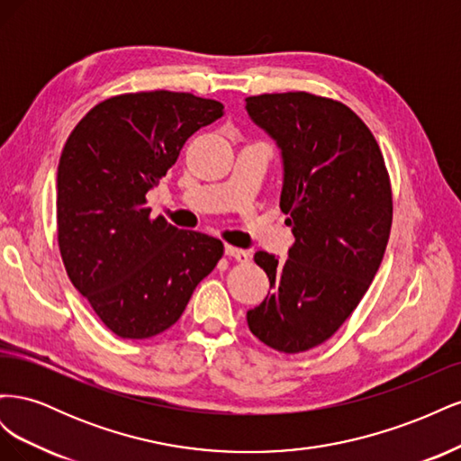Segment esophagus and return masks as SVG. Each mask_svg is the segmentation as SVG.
I'll list each match as a JSON object with an SVG mask.
<instances>
[{
  "instance_id": "obj_1",
  "label": "esophagus",
  "mask_w": 461,
  "mask_h": 461,
  "mask_svg": "<svg viewBox=\"0 0 461 461\" xmlns=\"http://www.w3.org/2000/svg\"><path fill=\"white\" fill-rule=\"evenodd\" d=\"M225 254H227L229 258H234L236 261H240V263L249 261V254L246 252V249L234 248V246H230V244H227V246H225Z\"/></svg>"
}]
</instances>
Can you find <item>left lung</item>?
I'll return each mask as SVG.
<instances>
[{
    "label": "left lung",
    "instance_id": "left-lung-1",
    "mask_svg": "<svg viewBox=\"0 0 461 461\" xmlns=\"http://www.w3.org/2000/svg\"><path fill=\"white\" fill-rule=\"evenodd\" d=\"M246 109L283 149L281 209L296 239L286 261L254 256L273 292L248 327L276 352H308L344 325L379 271L393 186L373 132L342 102L285 92L249 95Z\"/></svg>",
    "mask_w": 461,
    "mask_h": 461
}]
</instances>
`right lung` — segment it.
I'll return each instance as SVG.
<instances>
[{"instance_id":"add662e5","label":"right lung","mask_w":461,"mask_h":461,"mask_svg":"<svg viewBox=\"0 0 461 461\" xmlns=\"http://www.w3.org/2000/svg\"><path fill=\"white\" fill-rule=\"evenodd\" d=\"M225 113L190 92H132L94 105L58 167V244L68 278L102 323L142 340L175 325L225 246L151 219L146 194L185 142Z\"/></svg>"}]
</instances>
